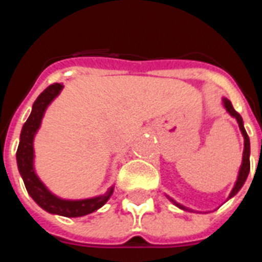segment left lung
Here are the masks:
<instances>
[{
    "mask_svg": "<svg viewBox=\"0 0 262 262\" xmlns=\"http://www.w3.org/2000/svg\"><path fill=\"white\" fill-rule=\"evenodd\" d=\"M223 104H224V107H226V110L230 113V115H232V117L236 119V122H238V125H239V129H241V132H242V135H244V139H245V149H244V158H242V166H241V170H239V174H238V179H236L235 186L232 187L231 193H230V197H228V199H231V197H234V195H235L236 193L241 190V187L244 186L245 181H246V178H248L249 171H250V140H249L248 133H246V130H245L242 117L239 115V113H236V111L234 110V107H232L231 102H230L227 98H223ZM168 199H170V197H168ZM170 200H171L172 203H174L177 207L181 208V209L190 211V209H187V208H185L183 205H181V204L175 203L172 199H170Z\"/></svg>",
    "mask_w": 262,
    "mask_h": 262,
    "instance_id": "1",
    "label": "left lung"
}]
</instances>
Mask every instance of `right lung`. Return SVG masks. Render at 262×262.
Wrapping results in <instances>:
<instances>
[{
  "label": "right lung",
  "mask_w": 262,
  "mask_h": 262,
  "mask_svg": "<svg viewBox=\"0 0 262 262\" xmlns=\"http://www.w3.org/2000/svg\"><path fill=\"white\" fill-rule=\"evenodd\" d=\"M62 84L54 83L49 85L42 94L39 95L34 102L32 111L30 117L23 125L21 135H20V143H18L16 159H17V167L21 175L26 189L28 194L32 197L35 203L45 211L55 213V215L67 216V217H79V216L88 215L94 211L99 209L107 203L113 194L114 187H110L108 190L102 195L87 200H62L47 190V187L40 182L38 175L34 170V137L38 132L40 122H42L43 114L46 111L47 106L51 100L61 92Z\"/></svg>",
  "instance_id": "right-lung-1"
}]
</instances>
